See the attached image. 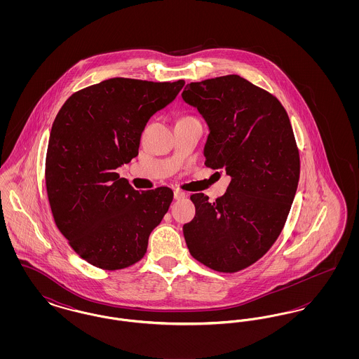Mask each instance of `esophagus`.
<instances>
[{"label":"esophagus","mask_w":359,"mask_h":359,"mask_svg":"<svg viewBox=\"0 0 359 359\" xmlns=\"http://www.w3.org/2000/svg\"><path fill=\"white\" fill-rule=\"evenodd\" d=\"M173 196H175L176 201H182V199H184V198L187 196V194L183 192V191H180V189H176V191L173 192Z\"/></svg>","instance_id":"34e87169"}]
</instances>
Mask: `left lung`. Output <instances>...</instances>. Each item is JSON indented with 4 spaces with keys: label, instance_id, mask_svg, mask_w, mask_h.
<instances>
[{
    "label": "left lung",
    "instance_id": "1",
    "mask_svg": "<svg viewBox=\"0 0 359 359\" xmlns=\"http://www.w3.org/2000/svg\"><path fill=\"white\" fill-rule=\"evenodd\" d=\"M182 97L208 125L205 165L231 176L215 202L191 195L188 250L210 269L236 273L264 256L287 222L300 176L290 117L274 95L239 75L192 82Z\"/></svg>",
    "mask_w": 359,
    "mask_h": 359
}]
</instances>
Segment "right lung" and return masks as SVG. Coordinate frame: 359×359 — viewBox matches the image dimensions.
Returning <instances> with one entry per match:
<instances>
[{
    "mask_svg": "<svg viewBox=\"0 0 359 359\" xmlns=\"http://www.w3.org/2000/svg\"><path fill=\"white\" fill-rule=\"evenodd\" d=\"M184 81L111 78L74 93L52 125L46 187L52 217L76 255L118 271L138 262L173 191H137L116 170L138 154L141 133Z\"/></svg>",
    "mask_w": 359,
    "mask_h": 359,
    "instance_id": "add662e5",
    "label": "right lung"
}]
</instances>
